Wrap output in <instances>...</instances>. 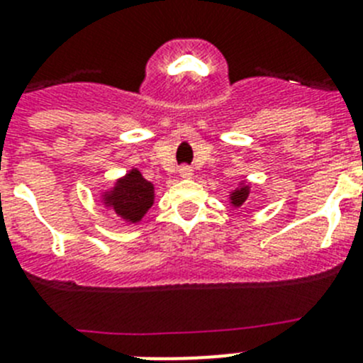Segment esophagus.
<instances>
[{
	"label": "esophagus",
	"instance_id": "1",
	"mask_svg": "<svg viewBox=\"0 0 363 363\" xmlns=\"http://www.w3.org/2000/svg\"><path fill=\"white\" fill-rule=\"evenodd\" d=\"M179 176H182V178H191L192 169L189 167V165H182V167H179Z\"/></svg>",
	"mask_w": 363,
	"mask_h": 363
}]
</instances>
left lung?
<instances>
[{"mask_svg":"<svg viewBox=\"0 0 363 363\" xmlns=\"http://www.w3.org/2000/svg\"><path fill=\"white\" fill-rule=\"evenodd\" d=\"M247 196H250V189H247V187L237 189V191L231 194V203H233L235 206H240L244 201H246Z\"/></svg>","mask_w":363,"mask_h":363,"instance_id":"1","label":"left lung"}]
</instances>
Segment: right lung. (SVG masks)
Here are the masks:
<instances>
[{
	"label": "right lung",
	"instance_id": "obj_1",
	"mask_svg": "<svg viewBox=\"0 0 363 363\" xmlns=\"http://www.w3.org/2000/svg\"><path fill=\"white\" fill-rule=\"evenodd\" d=\"M153 196V184L146 182L137 169H132L123 179L117 182L116 189L105 196V201L121 217L130 223H137L151 208Z\"/></svg>",
	"mask_w": 363,
	"mask_h": 363
}]
</instances>
